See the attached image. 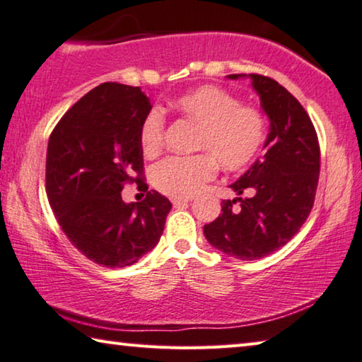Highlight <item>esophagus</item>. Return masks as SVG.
<instances>
[{
	"mask_svg": "<svg viewBox=\"0 0 362 362\" xmlns=\"http://www.w3.org/2000/svg\"><path fill=\"white\" fill-rule=\"evenodd\" d=\"M170 201H173L174 206H185V204H188L192 199H188V198H173Z\"/></svg>",
	"mask_w": 362,
	"mask_h": 362,
	"instance_id": "obj_1",
	"label": "esophagus"
}]
</instances>
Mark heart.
<instances>
[{
	"mask_svg": "<svg viewBox=\"0 0 362 362\" xmlns=\"http://www.w3.org/2000/svg\"><path fill=\"white\" fill-rule=\"evenodd\" d=\"M174 108L199 126L194 156H173L156 164L151 173L153 185L173 198H189L214 179L217 163L225 170L249 166L265 140V119L259 110L241 105L235 95L216 86H201L180 95ZM166 122L159 110L144 116L139 140L145 155L153 156L163 148Z\"/></svg>",
	"mask_w": 362,
	"mask_h": 362,
	"instance_id": "obj_1",
	"label": "heart"
}]
</instances>
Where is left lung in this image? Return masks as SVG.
Returning <instances> with one entry per match:
<instances>
[{"label": "left lung", "mask_w": 362, "mask_h": 362, "mask_svg": "<svg viewBox=\"0 0 362 362\" xmlns=\"http://www.w3.org/2000/svg\"><path fill=\"white\" fill-rule=\"evenodd\" d=\"M250 79L269 132L262 155L230 188L238 196L222 203V214L204 225L211 246L240 260H257L283 247L300 230L315 203L320 179V144L305 108L289 90L262 75ZM249 191V199L240 194ZM236 200L240 206L234 207Z\"/></svg>", "instance_id": "8db88e82"}]
</instances>
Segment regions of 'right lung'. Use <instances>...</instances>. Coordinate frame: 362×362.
Instances as JSON below:
<instances>
[{"instance_id":"1","label":"right lung","mask_w":362,"mask_h":362,"mask_svg":"<svg viewBox=\"0 0 362 362\" xmlns=\"http://www.w3.org/2000/svg\"><path fill=\"white\" fill-rule=\"evenodd\" d=\"M151 110L140 88L103 83L79 99L52 131L46 193L60 228L84 257L107 268L129 267L156 246L170 201L155 189L124 203L126 182H142L139 131Z\"/></svg>"}]
</instances>
